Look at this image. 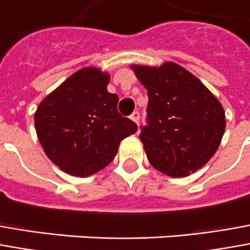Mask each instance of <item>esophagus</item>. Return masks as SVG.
Returning a JSON list of instances; mask_svg holds the SVG:
<instances>
[{
  "mask_svg": "<svg viewBox=\"0 0 250 250\" xmlns=\"http://www.w3.org/2000/svg\"><path fill=\"white\" fill-rule=\"evenodd\" d=\"M130 120L136 124H139V120H140V114H139V111H135L133 114L130 115Z\"/></svg>",
  "mask_w": 250,
  "mask_h": 250,
  "instance_id": "1",
  "label": "esophagus"
}]
</instances>
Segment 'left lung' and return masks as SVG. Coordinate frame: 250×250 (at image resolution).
I'll use <instances>...</instances> for the list:
<instances>
[{
	"label": "left lung",
	"instance_id": "obj_1",
	"mask_svg": "<svg viewBox=\"0 0 250 250\" xmlns=\"http://www.w3.org/2000/svg\"><path fill=\"white\" fill-rule=\"evenodd\" d=\"M130 68L148 92V125L140 139L149 163L173 178L197 171L222 142L226 128L222 103L178 63Z\"/></svg>",
	"mask_w": 250,
	"mask_h": 250
}]
</instances>
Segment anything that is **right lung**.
<instances>
[{
	"instance_id": "1",
	"label": "right lung",
	"mask_w": 250,
	"mask_h": 250,
	"mask_svg": "<svg viewBox=\"0 0 250 250\" xmlns=\"http://www.w3.org/2000/svg\"><path fill=\"white\" fill-rule=\"evenodd\" d=\"M108 72L85 66L39 103L35 130L50 161L73 177H89L114 159L120 143L137 125L117 110Z\"/></svg>"
}]
</instances>
